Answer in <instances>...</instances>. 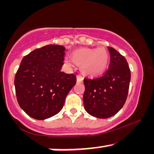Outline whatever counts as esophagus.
I'll list each match as a JSON object with an SVG mask.
<instances>
[{"instance_id":"esophagus-1","label":"esophagus","mask_w":154,"mask_h":154,"mask_svg":"<svg viewBox=\"0 0 154 154\" xmlns=\"http://www.w3.org/2000/svg\"><path fill=\"white\" fill-rule=\"evenodd\" d=\"M83 76L80 75V74H78V75L77 76V81L78 82V83H81V82H83Z\"/></svg>"}]
</instances>
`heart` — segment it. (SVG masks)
I'll list each match as a JSON object with an SVG mask.
<instances>
[{
  "instance_id": "b5f03b06",
  "label": "heart",
  "mask_w": 154,
  "mask_h": 154,
  "mask_svg": "<svg viewBox=\"0 0 154 154\" xmlns=\"http://www.w3.org/2000/svg\"><path fill=\"white\" fill-rule=\"evenodd\" d=\"M75 63L83 65L85 71L90 74H98L106 68L109 61V54L104 48L97 49H80L75 51L72 55ZM65 63L68 66L71 65V60L66 57Z\"/></svg>"
}]
</instances>
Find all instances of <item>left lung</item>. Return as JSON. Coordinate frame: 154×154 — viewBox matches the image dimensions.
Here are the masks:
<instances>
[{"label": "left lung", "instance_id": "1", "mask_svg": "<svg viewBox=\"0 0 154 154\" xmlns=\"http://www.w3.org/2000/svg\"><path fill=\"white\" fill-rule=\"evenodd\" d=\"M109 67L103 75L84 79L83 104L86 111L98 119L115 116L125 105L130 82L128 63L120 53L108 47Z\"/></svg>", "mask_w": 154, "mask_h": 154}]
</instances>
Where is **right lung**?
I'll use <instances>...</instances> for the list:
<instances>
[{
  "mask_svg": "<svg viewBox=\"0 0 154 154\" xmlns=\"http://www.w3.org/2000/svg\"><path fill=\"white\" fill-rule=\"evenodd\" d=\"M65 48L49 45L29 53L21 60L15 77L20 107L32 119L45 120L60 112L76 84V75L62 72Z\"/></svg>",
  "mask_w": 154,
  "mask_h": 154,
  "instance_id": "add662e5",
  "label": "right lung"
}]
</instances>
